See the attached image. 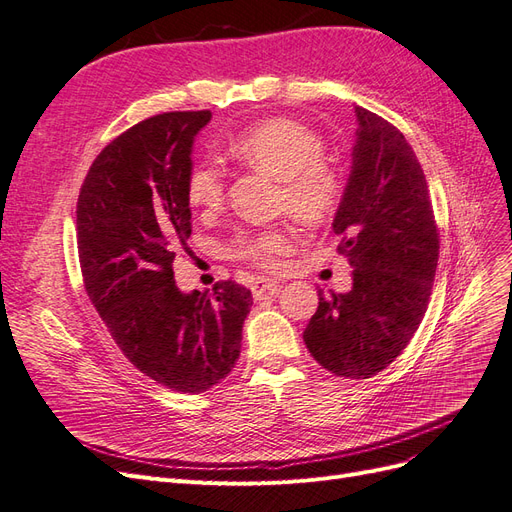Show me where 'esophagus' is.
<instances>
[{"instance_id": "34e87169", "label": "esophagus", "mask_w": 512, "mask_h": 512, "mask_svg": "<svg viewBox=\"0 0 512 512\" xmlns=\"http://www.w3.org/2000/svg\"><path fill=\"white\" fill-rule=\"evenodd\" d=\"M277 290H280V282L269 280V277H256L252 282V292L256 297H260V294H275Z\"/></svg>"}]
</instances>
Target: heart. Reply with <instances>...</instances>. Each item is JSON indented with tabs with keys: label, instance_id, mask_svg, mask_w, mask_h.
I'll use <instances>...</instances> for the list:
<instances>
[{
	"label": "heart",
	"instance_id": "1",
	"mask_svg": "<svg viewBox=\"0 0 512 512\" xmlns=\"http://www.w3.org/2000/svg\"><path fill=\"white\" fill-rule=\"evenodd\" d=\"M228 153L241 164L265 173L280 185L277 207H284L305 226L327 222L344 194L335 170L322 162L320 136L290 119H267L232 138ZM188 203L200 211H215L224 200V170L215 160L196 162L185 179ZM294 232L275 224L258 232L239 235L232 243V256L260 267H275L292 252Z\"/></svg>",
	"mask_w": 512,
	"mask_h": 512
}]
</instances>
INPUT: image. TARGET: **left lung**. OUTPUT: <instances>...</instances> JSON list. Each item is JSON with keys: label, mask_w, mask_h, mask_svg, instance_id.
I'll return each instance as SVG.
<instances>
[{"label": "left lung", "mask_w": 512, "mask_h": 512, "mask_svg": "<svg viewBox=\"0 0 512 512\" xmlns=\"http://www.w3.org/2000/svg\"><path fill=\"white\" fill-rule=\"evenodd\" d=\"M352 166L333 230L352 288L324 297L303 331L331 374L365 380L389 367L421 324L436 277L440 239L416 153L393 123L354 106Z\"/></svg>", "instance_id": "left-lung-1"}]
</instances>
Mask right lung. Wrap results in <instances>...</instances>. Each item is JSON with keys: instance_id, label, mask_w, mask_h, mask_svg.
<instances>
[{"instance_id": "obj_1", "label": "right lung", "mask_w": 512, "mask_h": 512, "mask_svg": "<svg viewBox=\"0 0 512 512\" xmlns=\"http://www.w3.org/2000/svg\"><path fill=\"white\" fill-rule=\"evenodd\" d=\"M209 121L211 111H183L136 123L100 151L76 203L91 303L126 359L179 393H203L230 374L254 303L232 280L213 292L175 282V252L192 235L185 179Z\"/></svg>"}]
</instances>
